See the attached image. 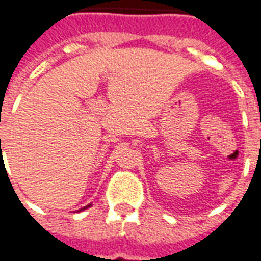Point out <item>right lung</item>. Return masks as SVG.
<instances>
[{
  "instance_id": "1",
  "label": "right lung",
  "mask_w": 261,
  "mask_h": 261,
  "mask_svg": "<svg viewBox=\"0 0 261 261\" xmlns=\"http://www.w3.org/2000/svg\"><path fill=\"white\" fill-rule=\"evenodd\" d=\"M88 206H90V205H87V206H84V208H81V210H79V211H83V210H87V208H88Z\"/></svg>"
}]
</instances>
